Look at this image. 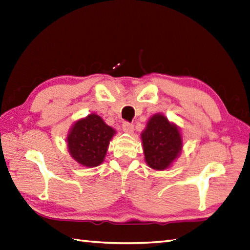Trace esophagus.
Returning a JSON list of instances; mask_svg holds the SVG:
<instances>
[{
    "instance_id": "obj_1",
    "label": "esophagus",
    "mask_w": 250,
    "mask_h": 250,
    "mask_svg": "<svg viewBox=\"0 0 250 250\" xmlns=\"http://www.w3.org/2000/svg\"><path fill=\"white\" fill-rule=\"evenodd\" d=\"M122 128H123L125 132H132V130H134V125L129 123V122H124V123L122 124Z\"/></svg>"
}]
</instances>
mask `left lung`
I'll return each instance as SVG.
<instances>
[{"instance_id": "left-lung-1", "label": "left lung", "mask_w": 250, "mask_h": 250, "mask_svg": "<svg viewBox=\"0 0 250 250\" xmlns=\"http://www.w3.org/2000/svg\"><path fill=\"white\" fill-rule=\"evenodd\" d=\"M141 139L146 163L155 170L168 168L182 148L179 130L162 114L152 116Z\"/></svg>"}]
</instances>
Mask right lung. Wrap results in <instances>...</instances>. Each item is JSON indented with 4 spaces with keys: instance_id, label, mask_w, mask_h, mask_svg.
Returning a JSON list of instances; mask_svg holds the SVG:
<instances>
[{
    "instance_id": "right-lung-1",
    "label": "right lung",
    "mask_w": 250,
    "mask_h": 250,
    "mask_svg": "<svg viewBox=\"0 0 250 250\" xmlns=\"http://www.w3.org/2000/svg\"><path fill=\"white\" fill-rule=\"evenodd\" d=\"M114 132L96 114H90L86 119L78 121L67 138L71 156L85 167L101 165Z\"/></svg>"
}]
</instances>
